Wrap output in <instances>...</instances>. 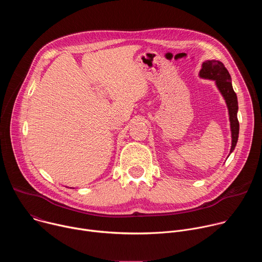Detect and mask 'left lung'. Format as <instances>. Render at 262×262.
<instances>
[{
    "instance_id": "1",
    "label": "left lung",
    "mask_w": 262,
    "mask_h": 262,
    "mask_svg": "<svg viewBox=\"0 0 262 262\" xmlns=\"http://www.w3.org/2000/svg\"><path fill=\"white\" fill-rule=\"evenodd\" d=\"M199 76L204 79H209L215 81L216 87L220 92L225 98L227 103L229 119H230V127H231V136H232V145L230 149V154L234 150L237 143L238 133H239V123L237 120V96L234 92L231 84V77L222 62L216 60H207L203 62L202 68L200 70Z\"/></svg>"
}]
</instances>
